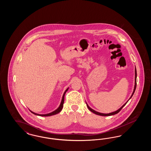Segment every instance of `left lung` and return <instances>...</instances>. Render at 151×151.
Listing matches in <instances>:
<instances>
[{
    "label": "left lung",
    "instance_id": "left-lung-1",
    "mask_svg": "<svg viewBox=\"0 0 151 151\" xmlns=\"http://www.w3.org/2000/svg\"><path fill=\"white\" fill-rule=\"evenodd\" d=\"M135 86H134V91H133V93L132 94V95H131V96L130 97V98H129V99L132 97V96H133V94L134 93V92H135V89H136V87H137V69H136V67H135ZM129 100L127 101L123 106H122V107L121 108H119L118 110H117L116 111H114V112H112V113H109V114H104V113H99V112H97V111H95V110H93L92 109H91V108H90L89 106H88V105L86 104V106H87V107L89 109V110L91 111H92V113H93L94 114H97V115H101V116H110V115H114V114H117V113H118L121 110V109H122V108H123L124 106H125V105L127 103V102L129 101Z\"/></svg>",
    "mask_w": 151,
    "mask_h": 151
}]
</instances>
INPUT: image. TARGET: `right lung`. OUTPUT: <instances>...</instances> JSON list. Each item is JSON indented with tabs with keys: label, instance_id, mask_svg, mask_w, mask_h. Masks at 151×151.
<instances>
[{
	"label": "right lung",
	"instance_id": "1",
	"mask_svg": "<svg viewBox=\"0 0 151 151\" xmlns=\"http://www.w3.org/2000/svg\"><path fill=\"white\" fill-rule=\"evenodd\" d=\"M68 88H67V89L65 91V93L63 94V97H62V99L61 103H60V104L59 108H58L57 109L55 110V111H52V112H51V113H49V114H37V113H34V112L30 111V110H29L30 111V112H32L33 114H35V115H39V116H51V115L57 114L59 113L62 110V108H63V104H64V100H65V93L66 92L68 91Z\"/></svg>",
	"mask_w": 151,
	"mask_h": 151
}]
</instances>
